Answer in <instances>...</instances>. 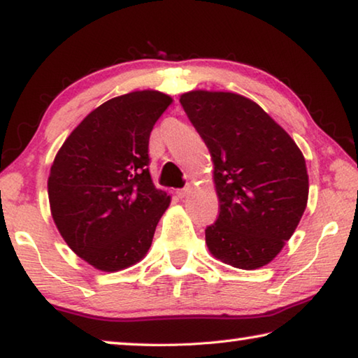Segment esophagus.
Wrapping results in <instances>:
<instances>
[{
  "instance_id": "34e87169",
  "label": "esophagus",
  "mask_w": 358,
  "mask_h": 358,
  "mask_svg": "<svg viewBox=\"0 0 358 358\" xmlns=\"http://www.w3.org/2000/svg\"><path fill=\"white\" fill-rule=\"evenodd\" d=\"M191 191H192V187H191L189 185H187V186L183 187V189H178V191H177V196H178L180 199H185V197L189 196Z\"/></svg>"
}]
</instances>
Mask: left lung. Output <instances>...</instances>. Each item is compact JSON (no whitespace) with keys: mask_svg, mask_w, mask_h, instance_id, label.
I'll return each instance as SVG.
<instances>
[{"mask_svg":"<svg viewBox=\"0 0 358 358\" xmlns=\"http://www.w3.org/2000/svg\"><path fill=\"white\" fill-rule=\"evenodd\" d=\"M213 161L220 216L205 229L211 256L235 268L270 264L292 237L308 203L305 156L256 102L230 92L180 96Z\"/></svg>","mask_w":358,"mask_h":358,"instance_id":"1","label":"left lung"}]
</instances>
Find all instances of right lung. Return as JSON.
I'll use <instances>...</instances> for the list:
<instances>
[{
    "mask_svg": "<svg viewBox=\"0 0 358 358\" xmlns=\"http://www.w3.org/2000/svg\"><path fill=\"white\" fill-rule=\"evenodd\" d=\"M172 98L156 90L106 101L71 132L47 189L58 232L96 270L120 271L147 256L171 196L148 171L150 132Z\"/></svg>",
    "mask_w": 358,
    "mask_h": 358,
    "instance_id": "obj_1",
    "label": "right lung"
}]
</instances>
